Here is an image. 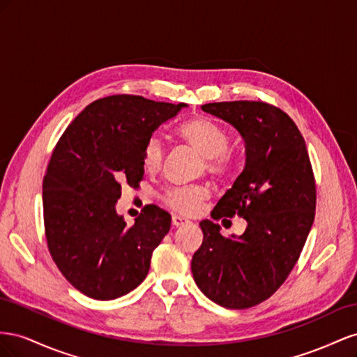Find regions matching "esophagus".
Listing matches in <instances>:
<instances>
[{
  "instance_id": "esophagus-1",
  "label": "esophagus",
  "mask_w": 357,
  "mask_h": 357,
  "mask_svg": "<svg viewBox=\"0 0 357 357\" xmlns=\"http://www.w3.org/2000/svg\"><path fill=\"white\" fill-rule=\"evenodd\" d=\"M187 222H190L188 220H185V218H182V217H179V215H173L172 217V224L175 227H179V226H184V224H187Z\"/></svg>"
}]
</instances>
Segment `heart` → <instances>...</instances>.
I'll return each mask as SVG.
<instances>
[{"label": "heart", "instance_id": "1", "mask_svg": "<svg viewBox=\"0 0 357 357\" xmlns=\"http://www.w3.org/2000/svg\"><path fill=\"white\" fill-rule=\"evenodd\" d=\"M178 136L196 148L203 157H206V169L215 176L227 175L231 167L229 155L230 136L215 121L208 116H195L181 122L176 128ZM165 158V146L157 136H151L144 148V167L148 172H157ZM209 197L205 187L173 188L166 195V203L175 211L192 215L202 202Z\"/></svg>", "mask_w": 357, "mask_h": 357}]
</instances>
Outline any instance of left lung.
<instances>
[{
  "label": "left lung",
  "instance_id": "8db88e82",
  "mask_svg": "<svg viewBox=\"0 0 357 357\" xmlns=\"http://www.w3.org/2000/svg\"><path fill=\"white\" fill-rule=\"evenodd\" d=\"M202 110L229 122L245 142V167L211 217L238 213L247 229L224 238L218 224L200 221L192 278L212 302L245 310L271 298L296 264L314 221V173L301 131L281 109L241 100Z\"/></svg>",
  "mask_w": 357,
  "mask_h": 357
}]
</instances>
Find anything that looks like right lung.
Segmentation results:
<instances>
[{
    "label": "right lung",
    "instance_id": "1",
    "mask_svg": "<svg viewBox=\"0 0 357 357\" xmlns=\"http://www.w3.org/2000/svg\"><path fill=\"white\" fill-rule=\"evenodd\" d=\"M185 103L110 96L86 106L61 136L43 178L47 247L66 280L88 298L110 301L146 278L152 251L170 230L155 205L128 226L118 215L124 185L144 178V148Z\"/></svg>",
    "mask_w": 357,
    "mask_h": 357
}]
</instances>
